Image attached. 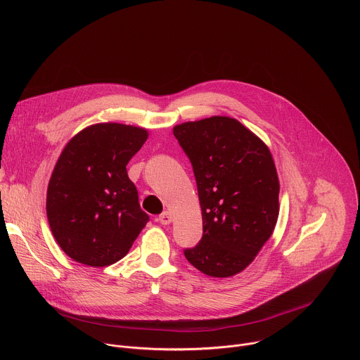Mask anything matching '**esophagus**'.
Listing matches in <instances>:
<instances>
[{"label":"esophagus","mask_w":360,"mask_h":360,"mask_svg":"<svg viewBox=\"0 0 360 360\" xmlns=\"http://www.w3.org/2000/svg\"><path fill=\"white\" fill-rule=\"evenodd\" d=\"M172 214L169 212V211H165L164 214H161L160 215V218H158V221L162 224V225H169L171 222H172Z\"/></svg>","instance_id":"34e87169"}]
</instances>
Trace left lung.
Instances as JSON below:
<instances>
[{"instance_id": "obj_1", "label": "left lung", "mask_w": 360, "mask_h": 360, "mask_svg": "<svg viewBox=\"0 0 360 360\" xmlns=\"http://www.w3.org/2000/svg\"><path fill=\"white\" fill-rule=\"evenodd\" d=\"M191 160L203 235L185 249L212 278L246 269L271 238L279 215V179L268 145L238 120L211 117L174 127Z\"/></svg>"}]
</instances>
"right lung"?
<instances>
[{
  "label": "right lung",
  "mask_w": 360,
  "mask_h": 360,
  "mask_svg": "<svg viewBox=\"0 0 360 360\" xmlns=\"http://www.w3.org/2000/svg\"><path fill=\"white\" fill-rule=\"evenodd\" d=\"M146 139L145 128L99 122L63 149L48 182L46 218L72 261L94 268L118 262L149 221L127 172Z\"/></svg>",
  "instance_id": "add662e5"
}]
</instances>
